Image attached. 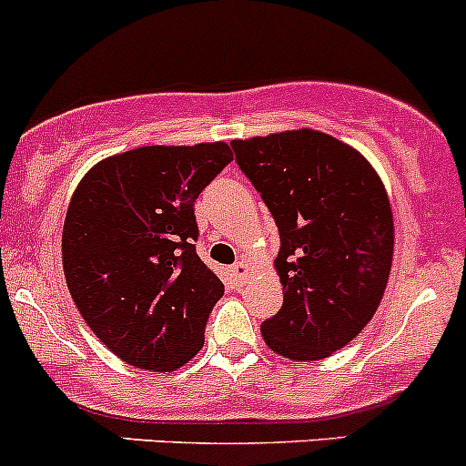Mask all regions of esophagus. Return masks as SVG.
<instances>
[{
  "mask_svg": "<svg viewBox=\"0 0 466 466\" xmlns=\"http://www.w3.org/2000/svg\"><path fill=\"white\" fill-rule=\"evenodd\" d=\"M231 273L238 280H244V278L248 276V265L247 262H235V265L231 267Z\"/></svg>",
  "mask_w": 466,
  "mask_h": 466,
  "instance_id": "obj_1",
  "label": "esophagus"
}]
</instances>
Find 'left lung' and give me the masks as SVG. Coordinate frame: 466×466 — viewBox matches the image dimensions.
Here are the masks:
<instances>
[{
    "mask_svg": "<svg viewBox=\"0 0 466 466\" xmlns=\"http://www.w3.org/2000/svg\"><path fill=\"white\" fill-rule=\"evenodd\" d=\"M280 233L282 307L260 325L268 350L319 361L357 337L386 291L395 224L361 152L319 129L231 143Z\"/></svg>",
    "mask_w": 466,
    "mask_h": 466,
    "instance_id": "1",
    "label": "left lung"
}]
</instances>
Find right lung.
I'll list each match as a JSON object with an SVG mask.
<instances>
[{"label":"right lung","instance_id":"1","mask_svg":"<svg viewBox=\"0 0 466 466\" xmlns=\"http://www.w3.org/2000/svg\"><path fill=\"white\" fill-rule=\"evenodd\" d=\"M233 161L224 141L146 146L98 161L62 228V268L91 332L150 372L188 363L224 285L195 251V199Z\"/></svg>","mask_w":466,"mask_h":466}]
</instances>
